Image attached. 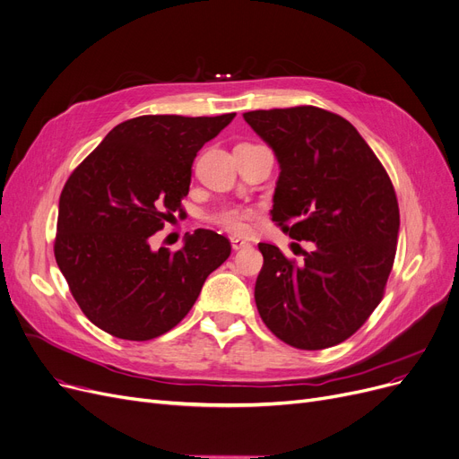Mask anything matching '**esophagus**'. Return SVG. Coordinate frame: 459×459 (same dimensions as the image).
Returning <instances> with one entry per match:
<instances>
[{
  "mask_svg": "<svg viewBox=\"0 0 459 459\" xmlns=\"http://www.w3.org/2000/svg\"><path fill=\"white\" fill-rule=\"evenodd\" d=\"M230 244H232L234 251H240V249H246L251 246L247 240H244V238H236V236L230 238Z\"/></svg>",
  "mask_w": 459,
  "mask_h": 459,
  "instance_id": "1",
  "label": "esophagus"
}]
</instances>
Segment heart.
<instances>
[{
	"instance_id": "heart-1",
	"label": "heart",
	"mask_w": 459,
	"mask_h": 459,
	"mask_svg": "<svg viewBox=\"0 0 459 459\" xmlns=\"http://www.w3.org/2000/svg\"><path fill=\"white\" fill-rule=\"evenodd\" d=\"M208 221L234 236H247L253 227V212L249 208L227 204L208 215Z\"/></svg>"
}]
</instances>
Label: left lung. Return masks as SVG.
Returning a JSON list of instances; mask_svg holds the SVG:
<instances>
[{
    "instance_id": "8db88e82",
    "label": "left lung",
    "mask_w": 459,
    "mask_h": 459,
    "mask_svg": "<svg viewBox=\"0 0 459 459\" xmlns=\"http://www.w3.org/2000/svg\"><path fill=\"white\" fill-rule=\"evenodd\" d=\"M244 119L281 169L272 221L292 240L313 244L300 264L258 244L264 264L256 309L290 347H333L383 300L400 232L394 186L360 133L333 112L292 107L246 112Z\"/></svg>"
}]
</instances>
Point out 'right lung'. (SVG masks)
<instances>
[{
	"mask_svg": "<svg viewBox=\"0 0 459 459\" xmlns=\"http://www.w3.org/2000/svg\"><path fill=\"white\" fill-rule=\"evenodd\" d=\"M234 116L127 119L69 176L59 196L54 255L95 326L129 342L163 335L229 258L230 242L213 230L187 234L178 251H155L150 238L182 212L196 152Z\"/></svg>",
	"mask_w": 459,
	"mask_h": 459,
	"instance_id": "right-lung-1",
	"label": "right lung"
}]
</instances>
